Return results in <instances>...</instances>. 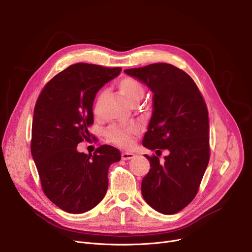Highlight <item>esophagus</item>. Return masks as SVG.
Instances as JSON below:
<instances>
[{
    "mask_svg": "<svg viewBox=\"0 0 252 252\" xmlns=\"http://www.w3.org/2000/svg\"><path fill=\"white\" fill-rule=\"evenodd\" d=\"M133 158V154L132 153H129V152H123L122 153V159L123 160H129Z\"/></svg>",
    "mask_w": 252,
    "mask_h": 252,
    "instance_id": "1",
    "label": "esophagus"
}]
</instances>
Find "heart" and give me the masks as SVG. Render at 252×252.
Here are the masks:
<instances>
[{"label": "heart", "mask_w": 252, "mask_h": 252, "mask_svg": "<svg viewBox=\"0 0 252 252\" xmlns=\"http://www.w3.org/2000/svg\"><path fill=\"white\" fill-rule=\"evenodd\" d=\"M117 89L130 105H136L145 94L143 84L137 79L130 77L121 79L117 83ZM104 97L105 91L103 90L96 95L93 103V111L95 115H99L100 107H101ZM139 131L140 128L137 125H129L126 126H111L106 131V138L113 145L122 148H128L132 145L133 139L138 136Z\"/></svg>", "instance_id": "heart-1"}]
</instances>
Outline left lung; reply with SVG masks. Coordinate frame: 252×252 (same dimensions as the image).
<instances>
[{
  "instance_id": "1",
  "label": "left lung",
  "mask_w": 252,
  "mask_h": 252,
  "mask_svg": "<svg viewBox=\"0 0 252 252\" xmlns=\"http://www.w3.org/2000/svg\"><path fill=\"white\" fill-rule=\"evenodd\" d=\"M125 73L154 93L153 114L143 145L156 150L148 156L150 170L142 181L147 204L165 215L176 214L196 195L210 160L209 114L191 77L170 63H151ZM167 148L163 162L158 157Z\"/></svg>"
}]
</instances>
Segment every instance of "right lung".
Segmentation results:
<instances>
[{
	"label": "right lung",
	"instance_id": "obj_1",
	"mask_svg": "<svg viewBox=\"0 0 252 252\" xmlns=\"http://www.w3.org/2000/svg\"><path fill=\"white\" fill-rule=\"evenodd\" d=\"M122 68L79 63L68 66L41 90L34 107L31 154L44 194L71 214L97 206L108 188L109 166L121 152L108 145L93 155L79 153L77 146L95 137L92 106L98 90L115 78Z\"/></svg>",
	"mask_w": 252,
	"mask_h": 252
}]
</instances>
